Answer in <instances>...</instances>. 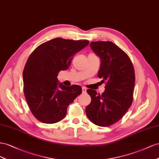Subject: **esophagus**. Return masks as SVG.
<instances>
[{"label":"esophagus","instance_id":"34e87169","mask_svg":"<svg viewBox=\"0 0 159 159\" xmlns=\"http://www.w3.org/2000/svg\"><path fill=\"white\" fill-rule=\"evenodd\" d=\"M82 91L83 93H85L86 92H87V89H86L85 87H83L82 88Z\"/></svg>","mask_w":159,"mask_h":159}]
</instances>
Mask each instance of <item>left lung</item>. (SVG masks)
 I'll return each instance as SVG.
<instances>
[{"mask_svg":"<svg viewBox=\"0 0 159 159\" xmlns=\"http://www.w3.org/2000/svg\"><path fill=\"white\" fill-rule=\"evenodd\" d=\"M90 47L101 61L98 76L107 84L102 94L94 90H87L91 102L85 112L94 125L108 126L119 121L132 105L134 68L127 54L115 43L91 42Z\"/></svg>","mask_w":159,"mask_h":159,"instance_id":"left-lung-1","label":"left lung"}]
</instances>
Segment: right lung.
I'll return each instance as SVG.
<instances>
[{"mask_svg": "<svg viewBox=\"0 0 159 159\" xmlns=\"http://www.w3.org/2000/svg\"><path fill=\"white\" fill-rule=\"evenodd\" d=\"M89 44V40L56 38L34 49L24 68V93L36 119L53 124L64 119L67 107L82 93L79 85L59 83L61 70L69 69L74 54Z\"/></svg>", "mask_w": 159, "mask_h": 159, "instance_id": "obj_1", "label": "right lung"}]
</instances>
